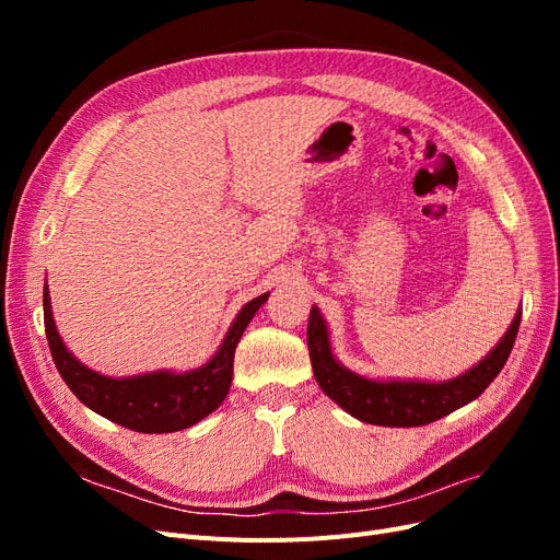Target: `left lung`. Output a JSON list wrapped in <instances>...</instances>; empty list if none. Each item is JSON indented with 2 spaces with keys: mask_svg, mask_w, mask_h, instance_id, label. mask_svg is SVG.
Masks as SVG:
<instances>
[{
  "mask_svg": "<svg viewBox=\"0 0 560 560\" xmlns=\"http://www.w3.org/2000/svg\"><path fill=\"white\" fill-rule=\"evenodd\" d=\"M518 325L521 311L486 360L446 383H381L352 374L334 360L327 325L315 306L308 317V352L317 385L350 416L371 425L418 428L460 409L493 383L514 348Z\"/></svg>",
  "mask_w": 560,
  "mask_h": 560,
  "instance_id": "8db88e82",
  "label": "left lung"
}]
</instances>
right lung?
<instances>
[{
    "instance_id": "right-lung-1",
    "label": "right lung",
    "mask_w": 560,
    "mask_h": 560,
    "mask_svg": "<svg viewBox=\"0 0 560 560\" xmlns=\"http://www.w3.org/2000/svg\"><path fill=\"white\" fill-rule=\"evenodd\" d=\"M266 299L268 294H261L245 303L214 358L189 374L156 371V374L135 378H107L95 374L74 360L72 352L60 341L54 313H50L48 287L44 290V327L60 376L79 401L128 430L163 434L196 425L226 399L233 381L235 346Z\"/></svg>"
}]
</instances>
